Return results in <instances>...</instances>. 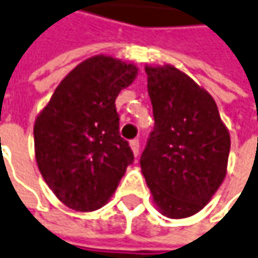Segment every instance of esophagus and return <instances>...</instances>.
Listing matches in <instances>:
<instances>
[{"instance_id":"1","label":"esophagus","mask_w":258,"mask_h":258,"mask_svg":"<svg viewBox=\"0 0 258 258\" xmlns=\"http://www.w3.org/2000/svg\"><path fill=\"white\" fill-rule=\"evenodd\" d=\"M130 146H131V150H133L134 156H139V153H140V142L137 139H134V140L130 142Z\"/></svg>"}]
</instances>
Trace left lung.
I'll return each instance as SVG.
<instances>
[{
  "instance_id": "8db88e82",
  "label": "left lung",
  "mask_w": 258,
  "mask_h": 258,
  "mask_svg": "<svg viewBox=\"0 0 258 258\" xmlns=\"http://www.w3.org/2000/svg\"><path fill=\"white\" fill-rule=\"evenodd\" d=\"M155 127L140 166L162 215H196L226 175L231 139L213 98L171 66L146 67Z\"/></svg>"
}]
</instances>
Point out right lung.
Returning a JSON list of instances; mask_svg holds the SVG:
<instances>
[{
	"mask_svg": "<svg viewBox=\"0 0 258 258\" xmlns=\"http://www.w3.org/2000/svg\"><path fill=\"white\" fill-rule=\"evenodd\" d=\"M137 69L111 56L83 61L55 89L35 122L39 171L70 209L92 212L114 194L134 162L119 136L115 99Z\"/></svg>",
	"mask_w": 258,
	"mask_h": 258,
	"instance_id": "obj_1",
	"label": "right lung"
}]
</instances>
